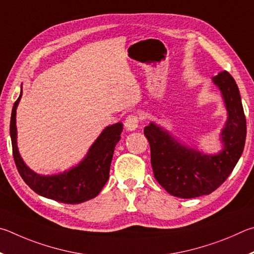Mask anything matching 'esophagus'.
I'll return each mask as SVG.
<instances>
[{
	"label": "esophagus",
	"mask_w": 254,
	"mask_h": 254,
	"mask_svg": "<svg viewBox=\"0 0 254 254\" xmlns=\"http://www.w3.org/2000/svg\"><path fill=\"white\" fill-rule=\"evenodd\" d=\"M140 122V117L138 115H129L127 116V118L125 119V127L127 130H135L138 127V124Z\"/></svg>",
	"instance_id": "1"
}]
</instances>
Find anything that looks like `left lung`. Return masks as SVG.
<instances>
[{"mask_svg": "<svg viewBox=\"0 0 254 254\" xmlns=\"http://www.w3.org/2000/svg\"><path fill=\"white\" fill-rule=\"evenodd\" d=\"M220 88L229 118L222 130L224 148L205 155L172 138L167 131L150 123L144 134L149 141L154 176L173 196L193 198L211 194L224 183L241 157L247 137V120L239 88L228 71L213 78Z\"/></svg>", "mask_w": 254, "mask_h": 254, "instance_id": "8db88e82", "label": "left lung"}]
</instances>
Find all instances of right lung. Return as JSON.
I'll use <instances>...</instances> for the list:
<instances>
[{"label":"right lung","mask_w":254,"mask_h":254,"mask_svg":"<svg viewBox=\"0 0 254 254\" xmlns=\"http://www.w3.org/2000/svg\"><path fill=\"white\" fill-rule=\"evenodd\" d=\"M21 96L22 91L13 106L10 134L15 165L26 185L41 196L65 204H79L97 196L109 179L115 146L119 141L123 130L122 123L107 127L78 166L58 175L41 176L25 165L17 150L15 116Z\"/></svg>","instance_id":"right-lung-1"}]
</instances>
